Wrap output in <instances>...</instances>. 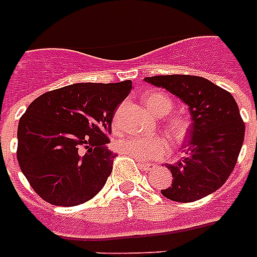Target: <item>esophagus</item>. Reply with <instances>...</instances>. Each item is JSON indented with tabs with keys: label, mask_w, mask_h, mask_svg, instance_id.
<instances>
[{
	"label": "esophagus",
	"mask_w": 257,
	"mask_h": 257,
	"mask_svg": "<svg viewBox=\"0 0 257 257\" xmlns=\"http://www.w3.org/2000/svg\"><path fill=\"white\" fill-rule=\"evenodd\" d=\"M139 165H140V168L145 172H148L151 171V169L155 168V165L153 164H144V163H141V161H139Z\"/></svg>",
	"instance_id": "1"
}]
</instances>
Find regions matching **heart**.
<instances>
[{
	"label": "heart",
	"mask_w": 257,
	"mask_h": 257,
	"mask_svg": "<svg viewBox=\"0 0 257 257\" xmlns=\"http://www.w3.org/2000/svg\"><path fill=\"white\" fill-rule=\"evenodd\" d=\"M144 102L156 116H164L172 108V100L164 93H151L145 96ZM171 132L175 137H180L184 133V125L181 122H173ZM114 145L121 153L139 161L157 160L168 151V143L160 136H131L117 140Z\"/></svg>",
	"instance_id": "b5f03b06"
}]
</instances>
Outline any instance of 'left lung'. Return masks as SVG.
Segmentation results:
<instances>
[{"label": "left lung", "mask_w": 257, "mask_h": 257, "mask_svg": "<svg viewBox=\"0 0 257 257\" xmlns=\"http://www.w3.org/2000/svg\"><path fill=\"white\" fill-rule=\"evenodd\" d=\"M144 81L179 97L189 106L192 117L185 157L167 165L173 180L161 191L163 196L191 203L217 191L235 168L245 133L233 96L199 76H153Z\"/></svg>", "instance_id": "left-lung-1"}]
</instances>
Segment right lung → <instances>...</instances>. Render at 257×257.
Masks as SVG:
<instances>
[{"label":"right lung","mask_w":257,"mask_h":257,"mask_svg":"<svg viewBox=\"0 0 257 257\" xmlns=\"http://www.w3.org/2000/svg\"><path fill=\"white\" fill-rule=\"evenodd\" d=\"M132 81L81 82L37 97L18 122L17 160L41 199L74 207L101 191L116 155L105 145Z\"/></svg>","instance_id":"add662e5"}]
</instances>
